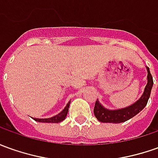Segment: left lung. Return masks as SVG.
<instances>
[{
    "mask_svg": "<svg viewBox=\"0 0 158 158\" xmlns=\"http://www.w3.org/2000/svg\"><path fill=\"white\" fill-rule=\"evenodd\" d=\"M147 69V84L144 88L143 93L142 94L141 97L131 106L120 108V109H115L111 110L107 109L102 106L99 101H96L94 108V114L99 121L102 123H122L130 119L135 115L140 113L147 105L148 100L151 95L152 86H153V78L150 69L146 67Z\"/></svg>",
    "mask_w": 158,
    "mask_h": 158,
    "instance_id": "1",
    "label": "left lung"
}]
</instances>
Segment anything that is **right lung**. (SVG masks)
<instances>
[{
  "mask_svg": "<svg viewBox=\"0 0 158 158\" xmlns=\"http://www.w3.org/2000/svg\"><path fill=\"white\" fill-rule=\"evenodd\" d=\"M69 104H70V101L67 103V105L64 108V110L62 111L61 113H59L58 114H56L55 116H53L52 118H33L34 120L38 121V122H43V123H59L61 121H63L66 116H67V114H68L69 111Z\"/></svg>",
  "mask_w": 158,
  "mask_h": 158,
  "instance_id": "add662e5",
  "label": "right lung"
}]
</instances>
